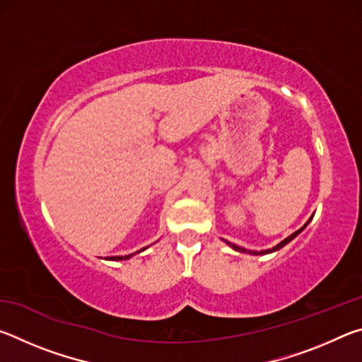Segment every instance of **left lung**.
<instances>
[{
  "label": "left lung",
  "instance_id": "obj_1",
  "mask_svg": "<svg viewBox=\"0 0 362 362\" xmlns=\"http://www.w3.org/2000/svg\"><path fill=\"white\" fill-rule=\"evenodd\" d=\"M311 218H313V216H311L310 217V220H308V222H306L303 226H302V228H300V230H297L296 233H292V235L291 236H287L286 238V240H283V241H281L279 244H276V246H274V247H272V249H265V250H249V249H246V247H241V246H236V244H233V243H230V241H226V240H223L226 244H228V246L231 247V249H235V250H238V252H244V254H250V255H267V254H272V252H276V250H279V249H283L284 246H286V244H289L292 240H293V238H296V236H298V233H302L305 228H306V225H308L310 222H311Z\"/></svg>",
  "mask_w": 362,
  "mask_h": 362
}]
</instances>
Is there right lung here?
Listing matches in <instances>:
<instances>
[{
	"mask_svg": "<svg viewBox=\"0 0 362 362\" xmlns=\"http://www.w3.org/2000/svg\"><path fill=\"white\" fill-rule=\"evenodd\" d=\"M145 249H146V247L140 249V250H137V252L129 254V255H113V257H105V260H113V262H118V260H127V259H131V257H134V255H136V254L142 252V250H145Z\"/></svg>",
	"mask_w": 362,
	"mask_h": 362,
	"instance_id": "1",
	"label": "right lung"
}]
</instances>
